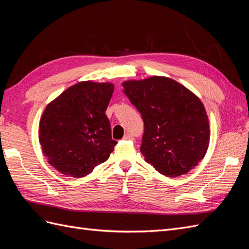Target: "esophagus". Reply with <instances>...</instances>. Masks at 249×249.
<instances>
[{
  "instance_id": "34e87169",
  "label": "esophagus",
  "mask_w": 249,
  "mask_h": 249,
  "mask_svg": "<svg viewBox=\"0 0 249 249\" xmlns=\"http://www.w3.org/2000/svg\"><path fill=\"white\" fill-rule=\"evenodd\" d=\"M124 140H133V136L131 134H125L124 136Z\"/></svg>"
}]
</instances>
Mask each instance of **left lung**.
Segmentation results:
<instances>
[{
  "label": "left lung",
  "mask_w": 249,
  "mask_h": 249,
  "mask_svg": "<svg viewBox=\"0 0 249 249\" xmlns=\"http://www.w3.org/2000/svg\"><path fill=\"white\" fill-rule=\"evenodd\" d=\"M123 87L144 123V160L170 178L196 166L210 142L209 118L198 97L166 77L125 81Z\"/></svg>",
  "instance_id": "8db88e82"
}]
</instances>
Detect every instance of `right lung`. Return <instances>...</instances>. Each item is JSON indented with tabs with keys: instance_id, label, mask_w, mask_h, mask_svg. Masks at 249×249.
<instances>
[{
	"instance_id": "1",
	"label": "right lung",
	"mask_w": 249,
	"mask_h": 249,
	"mask_svg": "<svg viewBox=\"0 0 249 249\" xmlns=\"http://www.w3.org/2000/svg\"><path fill=\"white\" fill-rule=\"evenodd\" d=\"M112 83L84 81L67 88L44 109L39 143L48 162L64 176L83 178L108 160L116 145L106 110Z\"/></svg>"
}]
</instances>
